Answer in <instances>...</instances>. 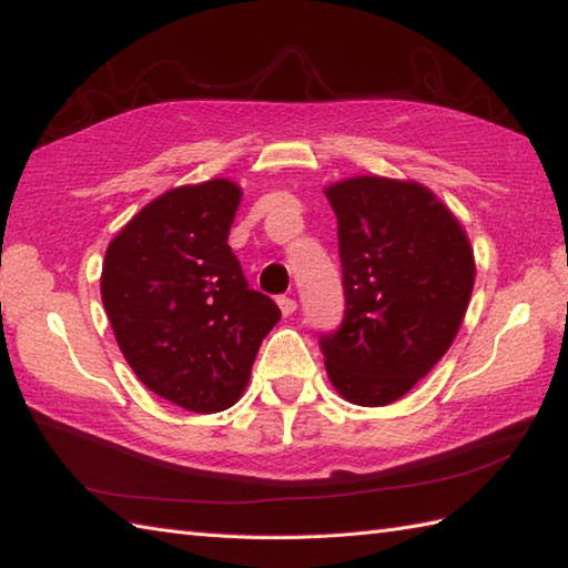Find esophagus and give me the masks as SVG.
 Wrapping results in <instances>:
<instances>
[{"label": "esophagus", "mask_w": 568, "mask_h": 568, "mask_svg": "<svg viewBox=\"0 0 568 568\" xmlns=\"http://www.w3.org/2000/svg\"><path fill=\"white\" fill-rule=\"evenodd\" d=\"M277 307H281V312H283V317H291L293 312L297 310V303L293 297H277Z\"/></svg>", "instance_id": "1"}]
</instances>
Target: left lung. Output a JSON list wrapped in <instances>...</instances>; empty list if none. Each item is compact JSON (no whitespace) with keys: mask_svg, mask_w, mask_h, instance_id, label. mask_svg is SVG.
<instances>
[{"mask_svg":"<svg viewBox=\"0 0 568 568\" xmlns=\"http://www.w3.org/2000/svg\"><path fill=\"white\" fill-rule=\"evenodd\" d=\"M339 224L346 312L322 336L324 368L344 400H400L449 352L476 281L454 212L415 180L354 175L324 187Z\"/></svg>","mask_w":568,"mask_h":568,"instance_id":"1","label":"left lung"}]
</instances>
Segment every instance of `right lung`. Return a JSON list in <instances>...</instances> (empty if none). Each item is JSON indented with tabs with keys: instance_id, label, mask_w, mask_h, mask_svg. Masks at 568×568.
I'll list each match as a JSON object with an SVG mask.
<instances>
[{
	"instance_id": "1",
	"label": "right lung",
	"mask_w": 568,
	"mask_h": 568,
	"mask_svg": "<svg viewBox=\"0 0 568 568\" xmlns=\"http://www.w3.org/2000/svg\"><path fill=\"white\" fill-rule=\"evenodd\" d=\"M241 187L229 178L163 192L104 253L102 303L139 381L190 413L232 407L281 310L251 291L229 229Z\"/></svg>"
}]
</instances>
